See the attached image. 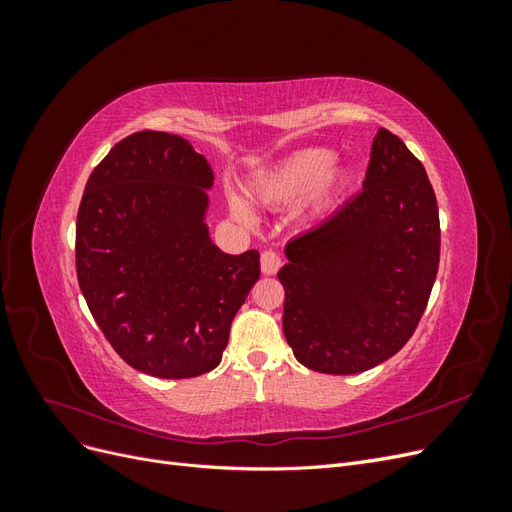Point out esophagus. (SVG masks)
Masks as SVG:
<instances>
[{"label": "esophagus", "instance_id": "34e87169", "mask_svg": "<svg viewBox=\"0 0 512 512\" xmlns=\"http://www.w3.org/2000/svg\"><path fill=\"white\" fill-rule=\"evenodd\" d=\"M280 267H282V258L277 256L275 252H265V254H262V258H260L262 273L273 275V273L280 271Z\"/></svg>", "mask_w": 512, "mask_h": 512}]
</instances>
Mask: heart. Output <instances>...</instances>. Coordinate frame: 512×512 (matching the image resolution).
I'll return each instance as SVG.
<instances>
[{
  "label": "heart",
  "instance_id": "b5f03b06",
  "mask_svg": "<svg viewBox=\"0 0 512 512\" xmlns=\"http://www.w3.org/2000/svg\"><path fill=\"white\" fill-rule=\"evenodd\" d=\"M333 164L335 153L329 149H301L260 177L254 188L256 198L273 209L297 205L307 196L327 198L346 179L344 170ZM232 211L243 222L252 220L250 209L239 198L232 200Z\"/></svg>",
  "mask_w": 512,
  "mask_h": 512
}]
</instances>
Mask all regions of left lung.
<instances>
[{
  "label": "left lung",
  "instance_id": "obj_1",
  "mask_svg": "<svg viewBox=\"0 0 512 512\" xmlns=\"http://www.w3.org/2000/svg\"><path fill=\"white\" fill-rule=\"evenodd\" d=\"M284 252L277 277L297 361L350 376L391 359L412 337L438 275V203L423 164L380 128L363 190Z\"/></svg>",
  "mask_w": 512,
  "mask_h": 512
}]
</instances>
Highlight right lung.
<instances>
[{"instance_id":"obj_1","label":"right lung","mask_w":512,"mask_h":512,"mask_svg":"<svg viewBox=\"0 0 512 512\" xmlns=\"http://www.w3.org/2000/svg\"><path fill=\"white\" fill-rule=\"evenodd\" d=\"M213 170L185 138L143 130L87 179L76 277L89 312L130 367L156 378L215 369L230 322L260 277V254H224L205 215Z\"/></svg>"}]
</instances>
